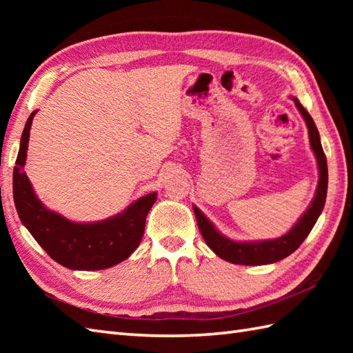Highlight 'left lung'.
<instances>
[{
  "label": "left lung",
  "mask_w": 353,
  "mask_h": 353,
  "mask_svg": "<svg viewBox=\"0 0 353 353\" xmlns=\"http://www.w3.org/2000/svg\"><path fill=\"white\" fill-rule=\"evenodd\" d=\"M294 100L296 108L301 112L306 127H308L310 134V144L314 154L317 159L319 167V185L316 190V197L312 199L310 208L299 219V221L292 226V229L276 239H264V241H234L228 236L221 235L219 230L214 228V224L209 221L205 214L200 211L197 206H192L194 214H196L199 229L201 232V236L206 241L216 256L221 259L232 262V264L239 265H264V264H273V262L281 261L287 258L294 250L299 249L305 238L310 235L311 229L316 224L317 219L320 216L321 211L325 208L326 201V192H327V162L326 156L323 153V147L320 142V134L316 127V123L311 118V115L306 112V109L299 103L297 99Z\"/></svg>",
  "instance_id": "obj_1"
}]
</instances>
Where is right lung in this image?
Returning <instances> with one entry per match:
<instances>
[{
    "instance_id": "right-lung-1",
    "label": "right lung",
    "mask_w": 353,
    "mask_h": 353,
    "mask_svg": "<svg viewBox=\"0 0 353 353\" xmlns=\"http://www.w3.org/2000/svg\"><path fill=\"white\" fill-rule=\"evenodd\" d=\"M28 117L13 170V200L22 224L42 249L59 264L71 270H103L114 267L137 250L145 229L147 214L156 192L134 200L123 212L95 223H74L50 211L36 197L24 168L33 117Z\"/></svg>"
}]
</instances>
